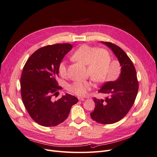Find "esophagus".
Masks as SVG:
<instances>
[{
  "label": "esophagus",
  "instance_id": "esophagus-1",
  "mask_svg": "<svg viewBox=\"0 0 157 157\" xmlns=\"http://www.w3.org/2000/svg\"><path fill=\"white\" fill-rule=\"evenodd\" d=\"M78 99L79 101H85V98H82V97H78Z\"/></svg>",
  "mask_w": 157,
  "mask_h": 157
}]
</instances>
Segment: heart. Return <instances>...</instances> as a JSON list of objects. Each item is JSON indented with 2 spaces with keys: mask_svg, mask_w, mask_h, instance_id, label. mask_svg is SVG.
<instances>
[{
  "mask_svg": "<svg viewBox=\"0 0 157 157\" xmlns=\"http://www.w3.org/2000/svg\"><path fill=\"white\" fill-rule=\"evenodd\" d=\"M72 59L88 65V73L95 81L101 83L108 79L111 56L106 49L83 44L74 53ZM58 70L61 76H66L67 63L65 60L60 62ZM91 88L92 84L89 81H75L69 86V90L78 96H84Z\"/></svg>",
  "mask_w": 157,
  "mask_h": 157,
  "instance_id": "b5f03b06",
  "label": "heart"
}]
</instances>
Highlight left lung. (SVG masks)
Instances as JSON below:
<instances>
[{
  "mask_svg": "<svg viewBox=\"0 0 157 157\" xmlns=\"http://www.w3.org/2000/svg\"><path fill=\"white\" fill-rule=\"evenodd\" d=\"M101 43L109 47L117 57L121 73L117 80L106 82L98 90L108 97L105 99L94 98L95 106L90 117L102 124H111L126 116L136 100L139 84L133 63L125 52L111 43Z\"/></svg>",
  "mask_w": 157,
  "mask_h": 157,
  "instance_id": "left-lung-1",
  "label": "left lung"
}]
</instances>
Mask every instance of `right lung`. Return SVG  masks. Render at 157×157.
I'll return each instance as SVG.
<instances>
[{
  "label": "right lung",
  "instance_id": "add662e5",
  "mask_svg": "<svg viewBox=\"0 0 157 157\" xmlns=\"http://www.w3.org/2000/svg\"><path fill=\"white\" fill-rule=\"evenodd\" d=\"M72 48L70 44L46 46L33 53L24 65L20 80L22 101L30 117L40 125H59L78 102L68 94L57 101L52 100L61 90L56 81L59 65Z\"/></svg>",
  "mask_w": 157,
  "mask_h": 157
}]
</instances>
